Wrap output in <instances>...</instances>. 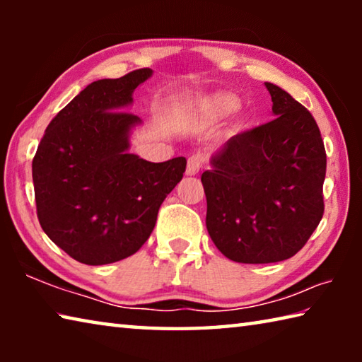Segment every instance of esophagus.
Masks as SVG:
<instances>
[{
	"label": "esophagus",
	"instance_id": "1",
	"mask_svg": "<svg viewBox=\"0 0 362 362\" xmlns=\"http://www.w3.org/2000/svg\"><path fill=\"white\" fill-rule=\"evenodd\" d=\"M204 156L201 153H196V155L188 158L187 163V175H196L199 173V169L204 166Z\"/></svg>",
	"mask_w": 362,
	"mask_h": 362
}]
</instances>
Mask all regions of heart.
Returning <instances> with one entry per match:
<instances>
[{
    "mask_svg": "<svg viewBox=\"0 0 362 362\" xmlns=\"http://www.w3.org/2000/svg\"><path fill=\"white\" fill-rule=\"evenodd\" d=\"M212 105L218 108V110H230L231 108V102L228 99H225V97H217V99L212 100Z\"/></svg>",
    "mask_w": 362,
    "mask_h": 362,
    "instance_id": "1",
    "label": "heart"
}]
</instances>
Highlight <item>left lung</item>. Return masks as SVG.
<instances>
[{"instance_id":"1","label":"left lung","mask_w":362,"mask_h":362,"mask_svg":"<svg viewBox=\"0 0 362 362\" xmlns=\"http://www.w3.org/2000/svg\"><path fill=\"white\" fill-rule=\"evenodd\" d=\"M276 118L233 136L201 175L206 226L238 263H274L302 249L324 214L326 150L311 113L265 83Z\"/></svg>"}]
</instances>
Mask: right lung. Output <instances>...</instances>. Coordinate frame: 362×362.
<instances>
[{"label":"right lung","instance_id":"obj_1","mask_svg":"<svg viewBox=\"0 0 362 362\" xmlns=\"http://www.w3.org/2000/svg\"><path fill=\"white\" fill-rule=\"evenodd\" d=\"M151 73L140 69L90 83L49 122L33 158L41 228L86 265L136 254L185 173L183 156L150 163L129 153L131 129L142 119L124 110Z\"/></svg>","mask_w":362,"mask_h":362}]
</instances>
